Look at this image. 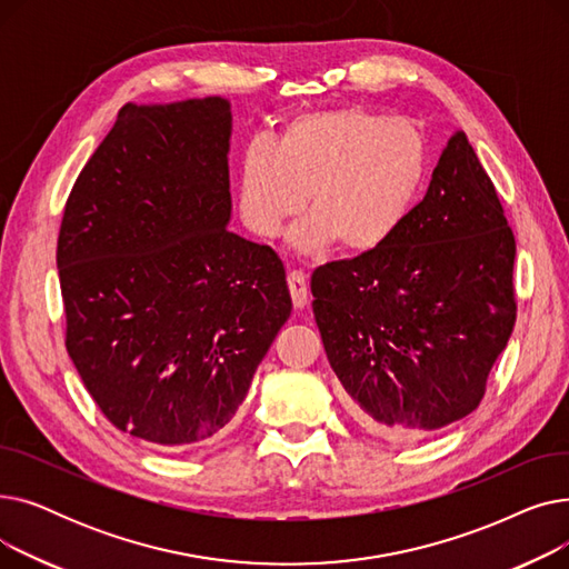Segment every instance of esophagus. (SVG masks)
Masks as SVG:
<instances>
[{
  "label": "esophagus",
  "mask_w": 569,
  "mask_h": 569,
  "mask_svg": "<svg viewBox=\"0 0 569 569\" xmlns=\"http://www.w3.org/2000/svg\"><path fill=\"white\" fill-rule=\"evenodd\" d=\"M288 290H290L295 309H305L307 302H309V286H307L305 272L290 269V272H288Z\"/></svg>",
  "instance_id": "obj_1"
}]
</instances>
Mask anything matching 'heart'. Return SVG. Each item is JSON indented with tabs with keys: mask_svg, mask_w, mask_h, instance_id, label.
<instances>
[{
	"mask_svg": "<svg viewBox=\"0 0 569 569\" xmlns=\"http://www.w3.org/2000/svg\"><path fill=\"white\" fill-rule=\"evenodd\" d=\"M427 172V144L406 119L365 108L290 119L277 144L253 140L239 168V214L274 237L307 204L290 244L318 253L339 242L348 256L378 251L403 223Z\"/></svg>",
	"mask_w": 569,
	"mask_h": 569,
	"instance_id": "b5f03b06",
	"label": "heart"
}]
</instances>
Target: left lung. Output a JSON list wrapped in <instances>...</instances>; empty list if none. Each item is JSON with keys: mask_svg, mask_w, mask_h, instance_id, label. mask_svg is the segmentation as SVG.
I'll use <instances>...</instances> for the list:
<instances>
[{"mask_svg": "<svg viewBox=\"0 0 569 569\" xmlns=\"http://www.w3.org/2000/svg\"><path fill=\"white\" fill-rule=\"evenodd\" d=\"M515 256L496 187L459 131L390 242L316 269L327 360L376 431L408 440L480 406L515 330Z\"/></svg>", "mask_w": 569, "mask_h": 569, "instance_id": "obj_1", "label": "left lung"}]
</instances>
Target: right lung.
Wrapping results in <instances>:
<instances>
[{
    "mask_svg": "<svg viewBox=\"0 0 569 569\" xmlns=\"http://www.w3.org/2000/svg\"><path fill=\"white\" fill-rule=\"evenodd\" d=\"M230 106L127 103L57 237L67 352L106 420L179 450L223 429L292 302L279 256L230 232Z\"/></svg>",
    "mask_w": 569,
    "mask_h": 569,
    "instance_id": "1",
    "label": "right lung"
}]
</instances>
